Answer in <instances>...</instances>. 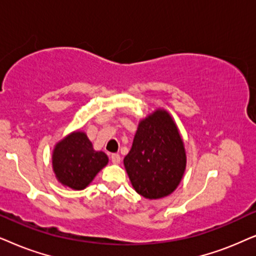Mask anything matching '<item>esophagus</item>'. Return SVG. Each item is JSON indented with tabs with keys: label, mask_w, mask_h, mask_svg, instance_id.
I'll return each instance as SVG.
<instances>
[{
	"label": "esophagus",
	"mask_w": 256,
	"mask_h": 256,
	"mask_svg": "<svg viewBox=\"0 0 256 256\" xmlns=\"http://www.w3.org/2000/svg\"><path fill=\"white\" fill-rule=\"evenodd\" d=\"M111 162L114 164H119L120 162V156L118 153H112L111 154Z\"/></svg>",
	"instance_id": "esophagus-1"
}]
</instances>
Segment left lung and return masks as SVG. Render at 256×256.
Wrapping results in <instances>:
<instances>
[{
  "mask_svg": "<svg viewBox=\"0 0 256 256\" xmlns=\"http://www.w3.org/2000/svg\"><path fill=\"white\" fill-rule=\"evenodd\" d=\"M124 165L136 192L148 199L171 194L186 168V153L178 128L168 112L156 110L138 125Z\"/></svg>",
  "mask_w": 256,
  "mask_h": 256,
  "instance_id": "obj_1",
  "label": "left lung"
}]
</instances>
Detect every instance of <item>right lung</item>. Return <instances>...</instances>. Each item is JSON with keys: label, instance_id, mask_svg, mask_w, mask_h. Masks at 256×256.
I'll use <instances>...</instances> for the list:
<instances>
[{"label": "right lung", "instance_id": "1", "mask_svg": "<svg viewBox=\"0 0 256 256\" xmlns=\"http://www.w3.org/2000/svg\"><path fill=\"white\" fill-rule=\"evenodd\" d=\"M108 162L102 151H94L83 132H74L60 140L52 153L54 172L63 185L83 190Z\"/></svg>", "mask_w": 256, "mask_h": 256}]
</instances>
